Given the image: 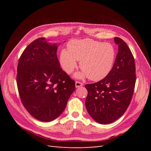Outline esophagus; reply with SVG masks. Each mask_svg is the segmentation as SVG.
<instances>
[{
  "label": "esophagus",
  "instance_id": "1",
  "mask_svg": "<svg viewBox=\"0 0 151 151\" xmlns=\"http://www.w3.org/2000/svg\"><path fill=\"white\" fill-rule=\"evenodd\" d=\"M83 86V83H81V82H79V81L76 82V88H79V87Z\"/></svg>",
  "mask_w": 151,
  "mask_h": 151
}]
</instances>
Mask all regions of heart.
Segmentation results:
<instances>
[{
  "instance_id": "b5f03b06",
  "label": "heart",
  "mask_w": 151,
  "mask_h": 151,
  "mask_svg": "<svg viewBox=\"0 0 151 151\" xmlns=\"http://www.w3.org/2000/svg\"><path fill=\"white\" fill-rule=\"evenodd\" d=\"M67 50H62L60 63L67 74H71L80 61L83 71L77 73L78 78L88 77L93 81H100L111 72L115 63L116 51L112 45L92 39L72 40L67 44Z\"/></svg>"
}]
</instances>
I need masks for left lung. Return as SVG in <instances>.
Masks as SVG:
<instances>
[{
  "mask_svg": "<svg viewBox=\"0 0 151 151\" xmlns=\"http://www.w3.org/2000/svg\"><path fill=\"white\" fill-rule=\"evenodd\" d=\"M118 52L109 74L93 84H86V107L89 115L101 124L122 116L131 102L135 81V60L130 48L121 38H114Z\"/></svg>",
  "mask_w": 151,
  "mask_h": 151,
  "instance_id": "8db88e82",
  "label": "left lung"
}]
</instances>
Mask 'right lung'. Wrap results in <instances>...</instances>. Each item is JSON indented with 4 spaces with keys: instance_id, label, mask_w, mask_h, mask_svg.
<instances>
[{
    "instance_id": "obj_1",
    "label": "right lung",
    "mask_w": 151,
    "mask_h": 151,
    "mask_svg": "<svg viewBox=\"0 0 151 151\" xmlns=\"http://www.w3.org/2000/svg\"><path fill=\"white\" fill-rule=\"evenodd\" d=\"M57 48L45 38H38L25 48L18 62L16 81L21 102L41 122L60 116L76 89L75 81L60 67Z\"/></svg>"
}]
</instances>
